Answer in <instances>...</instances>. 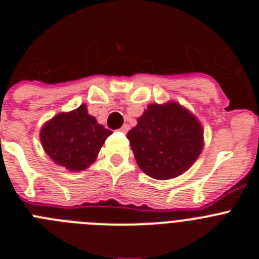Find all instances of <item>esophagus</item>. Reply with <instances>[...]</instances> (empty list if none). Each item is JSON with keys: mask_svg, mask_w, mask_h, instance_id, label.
<instances>
[{"mask_svg": "<svg viewBox=\"0 0 259 259\" xmlns=\"http://www.w3.org/2000/svg\"><path fill=\"white\" fill-rule=\"evenodd\" d=\"M128 130H130V125H128V124H124V125H123L122 128H120V130H119V131L123 132V134H125V132H128Z\"/></svg>", "mask_w": 259, "mask_h": 259, "instance_id": "obj_1", "label": "esophagus"}]
</instances>
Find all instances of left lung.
Segmentation results:
<instances>
[{
  "mask_svg": "<svg viewBox=\"0 0 259 259\" xmlns=\"http://www.w3.org/2000/svg\"><path fill=\"white\" fill-rule=\"evenodd\" d=\"M136 162L153 179L182 175L194 163L203 148L198 119L178 102L152 104L127 134Z\"/></svg>",
  "mask_w": 259,
  "mask_h": 259,
  "instance_id": "left-lung-1",
  "label": "left lung"
}]
</instances>
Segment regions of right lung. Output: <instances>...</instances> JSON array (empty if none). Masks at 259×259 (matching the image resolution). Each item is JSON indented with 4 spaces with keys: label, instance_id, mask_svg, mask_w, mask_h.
Masks as SVG:
<instances>
[{
    "label": "right lung",
    "instance_id": "1",
    "mask_svg": "<svg viewBox=\"0 0 259 259\" xmlns=\"http://www.w3.org/2000/svg\"><path fill=\"white\" fill-rule=\"evenodd\" d=\"M113 134L89 115L85 105L59 113L40 131L41 145L53 161L70 171H83L97 158L107 136Z\"/></svg>",
    "mask_w": 259,
    "mask_h": 259
}]
</instances>
